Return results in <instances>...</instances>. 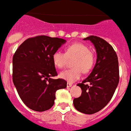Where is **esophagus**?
Instances as JSON below:
<instances>
[{"label":"esophagus","mask_w":131,"mask_h":131,"mask_svg":"<svg viewBox=\"0 0 131 131\" xmlns=\"http://www.w3.org/2000/svg\"><path fill=\"white\" fill-rule=\"evenodd\" d=\"M67 88L71 87L72 84H70V83H67Z\"/></svg>","instance_id":"esophagus-1"}]
</instances>
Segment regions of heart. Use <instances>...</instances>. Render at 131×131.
Instances as JSON below:
<instances>
[{
	"mask_svg": "<svg viewBox=\"0 0 131 131\" xmlns=\"http://www.w3.org/2000/svg\"><path fill=\"white\" fill-rule=\"evenodd\" d=\"M68 59H73L71 62V67L73 68L62 71L59 76L69 83H73L79 80L82 72L84 73H89L93 69L96 61L95 54L90 51L89 47L80 43L68 45L65 53L56 51L52 56L53 64L58 69L65 67Z\"/></svg>",
	"mask_w": 131,
	"mask_h": 131,
	"instance_id": "heart-1",
	"label": "heart"
}]
</instances>
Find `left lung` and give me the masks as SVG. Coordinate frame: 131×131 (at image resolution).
<instances>
[{
  "label": "left lung",
  "instance_id": "8db88e82",
  "mask_svg": "<svg viewBox=\"0 0 131 131\" xmlns=\"http://www.w3.org/2000/svg\"><path fill=\"white\" fill-rule=\"evenodd\" d=\"M84 40L94 44L97 58L90 75L78 84L82 92L74 99L73 105L79 112L93 114L105 107L114 95L119 82L118 60L113 47L105 40L93 35Z\"/></svg>",
  "mask_w": 131,
  "mask_h": 131
}]
</instances>
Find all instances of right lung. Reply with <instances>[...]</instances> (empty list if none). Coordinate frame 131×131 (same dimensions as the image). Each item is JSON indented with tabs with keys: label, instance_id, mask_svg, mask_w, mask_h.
Returning <instances> with one entry per match:
<instances>
[{
	"label": "right lung",
	"instance_id": "right-lung-1",
	"mask_svg": "<svg viewBox=\"0 0 131 131\" xmlns=\"http://www.w3.org/2000/svg\"><path fill=\"white\" fill-rule=\"evenodd\" d=\"M66 40L45 35L28 39L19 45L13 57V82L28 107L44 112L52 107L56 92L65 88L67 82L52 79L58 75L52 56Z\"/></svg>",
	"mask_w": 131,
	"mask_h": 131
}]
</instances>
